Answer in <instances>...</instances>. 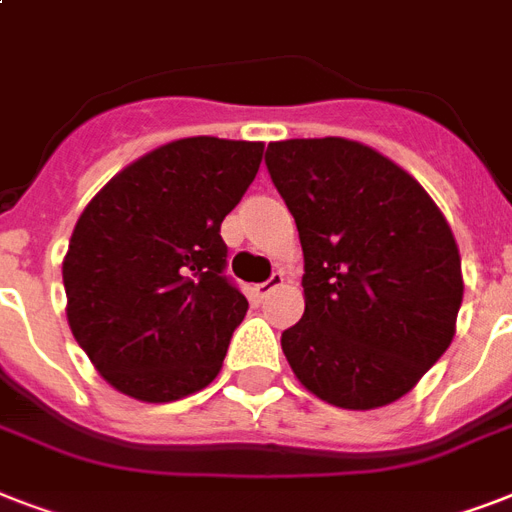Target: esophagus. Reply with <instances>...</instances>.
I'll use <instances>...</instances> for the list:
<instances>
[{
    "label": "esophagus",
    "instance_id": "34e87169",
    "mask_svg": "<svg viewBox=\"0 0 512 512\" xmlns=\"http://www.w3.org/2000/svg\"><path fill=\"white\" fill-rule=\"evenodd\" d=\"M279 287H284V273L273 271L271 279L263 281V284H255V295L257 297H268L273 289H279Z\"/></svg>",
    "mask_w": 512,
    "mask_h": 512
}]
</instances>
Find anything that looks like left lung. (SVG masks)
Instances as JSON below:
<instances>
[{"mask_svg": "<svg viewBox=\"0 0 512 512\" xmlns=\"http://www.w3.org/2000/svg\"><path fill=\"white\" fill-rule=\"evenodd\" d=\"M265 164L305 257V313L281 335L292 372L340 409L393 404L452 345L465 292L452 228L409 172L356 140H279Z\"/></svg>", "mask_w": 512, "mask_h": 512, "instance_id": "1", "label": "left lung"}]
</instances>
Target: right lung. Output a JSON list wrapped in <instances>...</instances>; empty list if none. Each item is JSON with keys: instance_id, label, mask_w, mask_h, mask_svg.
<instances>
[{"instance_id": "add662e5", "label": "right lung", "mask_w": 512, "mask_h": 512, "mask_svg": "<svg viewBox=\"0 0 512 512\" xmlns=\"http://www.w3.org/2000/svg\"><path fill=\"white\" fill-rule=\"evenodd\" d=\"M263 143L183 138L108 180L63 260L68 327L119 393L167 404L207 388L247 297L225 279L220 225L263 162Z\"/></svg>"}]
</instances>
